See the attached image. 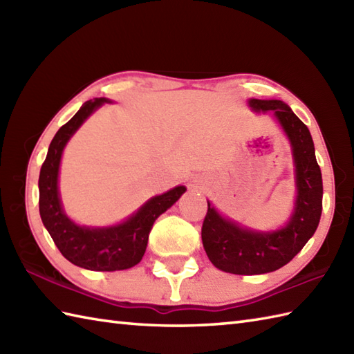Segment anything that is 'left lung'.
<instances>
[{
    "label": "left lung",
    "mask_w": 354,
    "mask_h": 354,
    "mask_svg": "<svg viewBox=\"0 0 354 354\" xmlns=\"http://www.w3.org/2000/svg\"><path fill=\"white\" fill-rule=\"evenodd\" d=\"M250 106L263 112L274 111L289 137L298 196L289 223L274 232L240 228L223 219L208 202L202 223L204 250L217 269L237 275L266 274L288 265L317 231L322 213V176L307 126L280 100L251 99Z\"/></svg>",
    "instance_id": "left-lung-1"
}]
</instances>
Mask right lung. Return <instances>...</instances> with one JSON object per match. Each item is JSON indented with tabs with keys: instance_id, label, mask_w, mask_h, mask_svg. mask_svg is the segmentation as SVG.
I'll return each instance as SVG.
<instances>
[{
	"instance_id": "add662e5",
	"label": "right lung",
	"mask_w": 354,
	"mask_h": 354,
	"mask_svg": "<svg viewBox=\"0 0 354 354\" xmlns=\"http://www.w3.org/2000/svg\"><path fill=\"white\" fill-rule=\"evenodd\" d=\"M103 102V99L86 102L51 140L39 173V213L53 242L66 260L89 270L111 272L138 265L146 252L149 232L156 217L181 198L185 187H175L173 190L147 201L137 213L117 227H79L65 216L57 192V173L62 150L71 135Z\"/></svg>"
}]
</instances>
